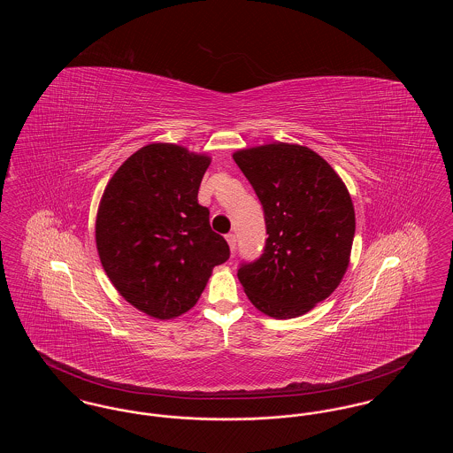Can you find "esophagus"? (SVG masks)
<instances>
[{
	"instance_id": "1",
	"label": "esophagus",
	"mask_w": 453,
	"mask_h": 453,
	"mask_svg": "<svg viewBox=\"0 0 453 453\" xmlns=\"http://www.w3.org/2000/svg\"><path fill=\"white\" fill-rule=\"evenodd\" d=\"M226 239H227V242H229V248H231V251H234V250H236L237 242L236 234H233V233H231V234H227V236H226Z\"/></svg>"
}]
</instances>
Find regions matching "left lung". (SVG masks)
Segmentation results:
<instances>
[{"mask_svg":"<svg viewBox=\"0 0 453 453\" xmlns=\"http://www.w3.org/2000/svg\"><path fill=\"white\" fill-rule=\"evenodd\" d=\"M258 195L266 241L237 279L261 312L290 319L329 297L345 275L355 236V211L345 183L316 154L297 144L234 152Z\"/></svg>","mask_w":453,"mask_h":453,"instance_id":"8db88e82","label":"left lung"}]
</instances>
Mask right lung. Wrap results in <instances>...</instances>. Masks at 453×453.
<instances>
[{
    "label": "right lung",
    "mask_w": 453,
    "mask_h": 453,
    "mask_svg": "<svg viewBox=\"0 0 453 453\" xmlns=\"http://www.w3.org/2000/svg\"><path fill=\"white\" fill-rule=\"evenodd\" d=\"M211 157L174 144H150L108 181L96 216V248L120 296L157 319L200 299L229 244L198 203Z\"/></svg>",
    "instance_id": "right-lung-1"
}]
</instances>
